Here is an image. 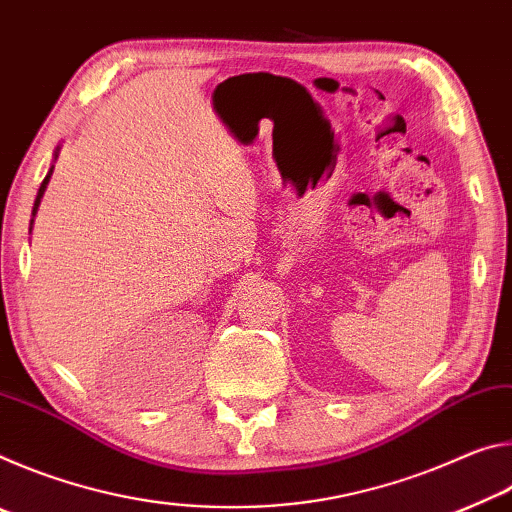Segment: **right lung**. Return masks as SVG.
Wrapping results in <instances>:
<instances>
[{
    "label": "right lung",
    "instance_id": "add662e5",
    "mask_svg": "<svg viewBox=\"0 0 512 512\" xmlns=\"http://www.w3.org/2000/svg\"><path fill=\"white\" fill-rule=\"evenodd\" d=\"M58 153H60V146H56V151H54V162L58 160ZM51 173H54V164H51V167H49V171H47V176H45V180H42V185H40V189H38L36 203H33V212H31V228H33V219H36V214H38V207H40V198H42V196H45V189H47V185H49V178H51Z\"/></svg>",
    "mask_w": 512,
    "mask_h": 512
}]
</instances>
